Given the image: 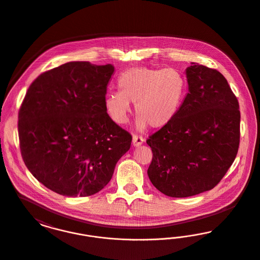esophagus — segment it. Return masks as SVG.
<instances>
[{"instance_id":"34e87169","label":"esophagus","mask_w":260,"mask_h":260,"mask_svg":"<svg viewBox=\"0 0 260 260\" xmlns=\"http://www.w3.org/2000/svg\"><path fill=\"white\" fill-rule=\"evenodd\" d=\"M143 142H144V139H143L142 137L137 136H133V145H134L135 147L140 146Z\"/></svg>"}]
</instances>
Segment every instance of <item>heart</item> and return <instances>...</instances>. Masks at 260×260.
I'll return each instance as SVG.
<instances>
[{
    "instance_id": "b5f03b06",
    "label": "heart",
    "mask_w": 260,
    "mask_h": 260,
    "mask_svg": "<svg viewBox=\"0 0 260 260\" xmlns=\"http://www.w3.org/2000/svg\"><path fill=\"white\" fill-rule=\"evenodd\" d=\"M118 86L120 91L107 92L105 110L114 123L124 124L128 120L131 104H135L138 131H144L149 124L160 129L171 124L186 94L184 75L170 67L129 68L120 75Z\"/></svg>"
}]
</instances>
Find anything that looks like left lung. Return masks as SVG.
<instances>
[{
  "instance_id": "8db88e82",
  "label": "left lung",
  "mask_w": 260,
  "mask_h": 260,
  "mask_svg": "<svg viewBox=\"0 0 260 260\" xmlns=\"http://www.w3.org/2000/svg\"><path fill=\"white\" fill-rule=\"evenodd\" d=\"M186 68L188 92L173 122L149 137V179L162 194L185 198L217 185L240 143L239 103L220 72Z\"/></svg>"
}]
</instances>
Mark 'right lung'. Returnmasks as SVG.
Returning <instances> with one entry per match:
<instances>
[{
    "label": "right lung",
    "mask_w": 260,
    "mask_h": 260,
    "mask_svg": "<svg viewBox=\"0 0 260 260\" xmlns=\"http://www.w3.org/2000/svg\"><path fill=\"white\" fill-rule=\"evenodd\" d=\"M112 64H62L31 84L18 114L20 150L29 172L51 191L87 197L111 180L132 136L104 106Z\"/></svg>",
    "instance_id": "1"
}]
</instances>
